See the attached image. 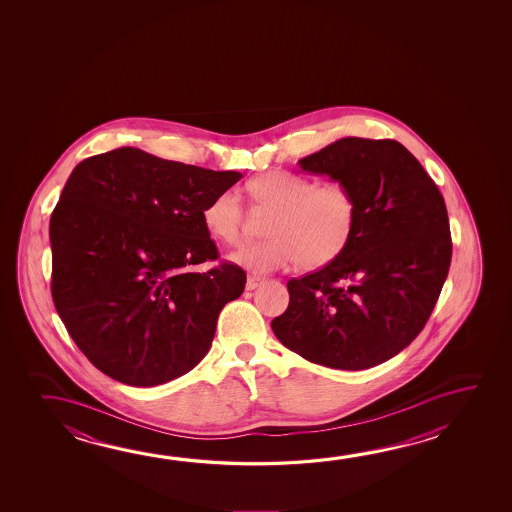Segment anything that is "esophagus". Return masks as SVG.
Wrapping results in <instances>:
<instances>
[{"instance_id":"obj_1","label":"esophagus","mask_w":512,"mask_h":512,"mask_svg":"<svg viewBox=\"0 0 512 512\" xmlns=\"http://www.w3.org/2000/svg\"><path fill=\"white\" fill-rule=\"evenodd\" d=\"M262 282H264V278L253 277L252 275V277H248V280H246V289L253 291V289H257Z\"/></svg>"}]
</instances>
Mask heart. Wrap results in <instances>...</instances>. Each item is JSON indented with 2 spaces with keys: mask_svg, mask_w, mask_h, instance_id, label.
Returning <instances> with one entry per match:
<instances>
[{
  "mask_svg": "<svg viewBox=\"0 0 512 512\" xmlns=\"http://www.w3.org/2000/svg\"><path fill=\"white\" fill-rule=\"evenodd\" d=\"M257 209L275 210L268 241L244 244L230 255L235 266L264 275L302 264L305 269L339 259L352 241L359 207L350 187L318 182L289 171H268L246 185ZM244 209L234 191H223L202 212L203 227L216 241L235 244L244 230Z\"/></svg>",
  "mask_w": 512,
  "mask_h": 512,
  "instance_id": "b5f03b06",
  "label": "heart"
}]
</instances>
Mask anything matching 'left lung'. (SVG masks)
<instances>
[{"instance_id": "1", "label": "left lung", "mask_w": 512, "mask_h": 512, "mask_svg": "<svg viewBox=\"0 0 512 512\" xmlns=\"http://www.w3.org/2000/svg\"><path fill=\"white\" fill-rule=\"evenodd\" d=\"M298 164L350 187L359 219L339 259L287 282L289 307L271 328L314 364L377 366L418 337L448 277L452 235L443 194L393 139L344 137Z\"/></svg>"}]
</instances>
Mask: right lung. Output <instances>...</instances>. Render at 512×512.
Listing matches in <instances>:
<instances>
[{
  "label": "right lung",
  "mask_w": 512,
  "mask_h": 512,
  "mask_svg": "<svg viewBox=\"0 0 512 512\" xmlns=\"http://www.w3.org/2000/svg\"><path fill=\"white\" fill-rule=\"evenodd\" d=\"M118 148L82 160L50 219L51 296L76 346L134 387L182 377L202 361L243 268L218 260L205 205L241 180Z\"/></svg>",
  "instance_id": "1"
}]
</instances>
